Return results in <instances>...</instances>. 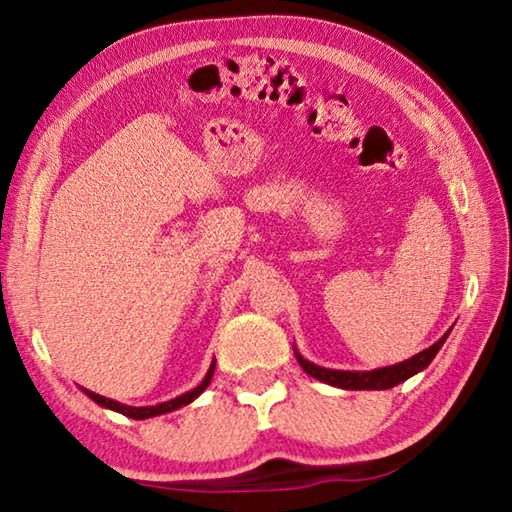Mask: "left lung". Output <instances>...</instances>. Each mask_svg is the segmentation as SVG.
Wrapping results in <instances>:
<instances>
[{
  "instance_id": "obj_1",
  "label": "left lung",
  "mask_w": 512,
  "mask_h": 512,
  "mask_svg": "<svg viewBox=\"0 0 512 512\" xmlns=\"http://www.w3.org/2000/svg\"><path fill=\"white\" fill-rule=\"evenodd\" d=\"M452 331V329H450ZM448 333L434 342L432 347L423 349L416 356L407 358L403 362H396L392 367H380V369H371V371H340V369H327L320 365H313V362L306 360L300 351H295V358L300 362V367L306 371V374L313 376L315 380H322V383L340 387V389H392L398 383H405L407 378H412L418 371H423L430 362L434 360L436 353L443 347V342L448 340Z\"/></svg>"
}]
</instances>
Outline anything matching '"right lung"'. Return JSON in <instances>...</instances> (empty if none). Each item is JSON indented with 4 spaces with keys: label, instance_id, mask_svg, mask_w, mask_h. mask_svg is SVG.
<instances>
[{
    "label": "right lung",
    "instance_id": "right-lung-1",
    "mask_svg": "<svg viewBox=\"0 0 512 512\" xmlns=\"http://www.w3.org/2000/svg\"><path fill=\"white\" fill-rule=\"evenodd\" d=\"M212 374H215V362H212L208 374L203 376L201 383L190 389V392H185L181 396L172 398V401H165V403H159V405H145V407H132V405H123L114 401V398H107V396H100L96 392H89V389H85V394L91 398V401L98 403L100 407H105V410H111V412H118L123 414L127 418H136V421H143V418H152V416H161V414H170L174 410H179V407L183 405H190L194 398H199L203 392H206V387L210 385L212 380Z\"/></svg>",
    "mask_w": 512,
    "mask_h": 512
}]
</instances>
